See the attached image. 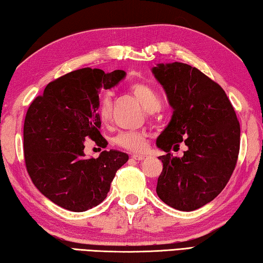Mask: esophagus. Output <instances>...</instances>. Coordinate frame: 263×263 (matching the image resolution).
<instances>
[{
  "instance_id": "34e87169",
  "label": "esophagus",
  "mask_w": 263,
  "mask_h": 263,
  "mask_svg": "<svg viewBox=\"0 0 263 263\" xmlns=\"http://www.w3.org/2000/svg\"><path fill=\"white\" fill-rule=\"evenodd\" d=\"M132 159L138 160V161H141V160L146 159V155H140V154H132Z\"/></svg>"
}]
</instances>
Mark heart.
<instances>
[{
	"label": "heart",
	"mask_w": 263,
	"mask_h": 263,
	"mask_svg": "<svg viewBox=\"0 0 263 263\" xmlns=\"http://www.w3.org/2000/svg\"><path fill=\"white\" fill-rule=\"evenodd\" d=\"M133 96L140 102L146 111L153 112L161 105L158 91L144 83H135L130 87ZM112 112V101L109 95L102 96L97 105V114L102 123H109ZM114 144L128 152H144L148 144V136L144 131H122L114 138Z\"/></svg>",
	"instance_id": "b5f03b06"
}]
</instances>
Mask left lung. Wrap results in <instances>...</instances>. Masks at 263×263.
<instances>
[{"instance_id":"obj_1","label":"left lung","mask_w":263,"mask_h":263,"mask_svg":"<svg viewBox=\"0 0 263 263\" xmlns=\"http://www.w3.org/2000/svg\"><path fill=\"white\" fill-rule=\"evenodd\" d=\"M173 111L157 146L167 152L157 194L167 205L194 211L215 199L228 184L240 148V124L224 89L201 70L182 62L152 68ZM184 142L182 158L170 149Z\"/></svg>"}]
</instances>
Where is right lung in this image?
Instances as JSON below:
<instances>
[{
  "instance_id": "right-lung-1",
  "label": "right lung",
  "mask_w": 263,
  "mask_h": 263,
  "mask_svg": "<svg viewBox=\"0 0 263 263\" xmlns=\"http://www.w3.org/2000/svg\"><path fill=\"white\" fill-rule=\"evenodd\" d=\"M124 70L104 73L81 68L46 86L29 106L24 121L25 166L37 189L57 205L83 212L104 201L126 153L103 151L97 159L84 157L88 138L104 148L97 114L101 89L115 87Z\"/></svg>"
}]
</instances>
